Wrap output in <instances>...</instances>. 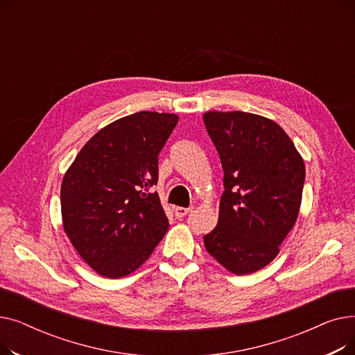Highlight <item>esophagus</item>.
I'll list each match as a JSON object with an SVG mask.
<instances>
[{"instance_id": "esophagus-1", "label": "esophagus", "mask_w": 355, "mask_h": 355, "mask_svg": "<svg viewBox=\"0 0 355 355\" xmlns=\"http://www.w3.org/2000/svg\"><path fill=\"white\" fill-rule=\"evenodd\" d=\"M190 211H191L190 207H189V209H187V207H175V209H174V213H175V217H177V218H182L184 216H187Z\"/></svg>"}]
</instances>
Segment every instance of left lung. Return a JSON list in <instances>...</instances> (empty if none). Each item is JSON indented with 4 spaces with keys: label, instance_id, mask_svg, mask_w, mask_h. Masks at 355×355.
<instances>
[{
    "label": "left lung",
    "instance_id": "1",
    "mask_svg": "<svg viewBox=\"0 0 355 355\" xmlns=\"http://www.w3.org/2000/svg\"><path fill=\"white\" fill-rule=\"evenodd\" d=\"M225 178L218 221L204 236L206 250L236 275L265 268L277 256L300 211L304 159L285 130L246 112L202 116Z\"/></svg>",
    "mask_w": 355,
    "mask_h": 355
}]
</instances>
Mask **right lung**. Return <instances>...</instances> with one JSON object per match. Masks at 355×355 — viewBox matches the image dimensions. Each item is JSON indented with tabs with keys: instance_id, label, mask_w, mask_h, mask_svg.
<instances>
[{
	"instance_id": "obj_1",
	"label": "right lung",
	"mask_w": 355,
	"mask_h": 355,
	"mask_svg": "<svg viewBox=\"0 0 355 355\" xmlns=\"http://www.w3.org/2000/svg\"><path fill=\"white\" fill-rule=\"evenodd\" d=\"M178 116L138 112L101 129L80 149L60 191L63 227L85 262L118 279L138 269L168 230L158 155Z\"/></svg>"
}]
</instances>
